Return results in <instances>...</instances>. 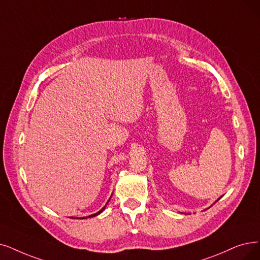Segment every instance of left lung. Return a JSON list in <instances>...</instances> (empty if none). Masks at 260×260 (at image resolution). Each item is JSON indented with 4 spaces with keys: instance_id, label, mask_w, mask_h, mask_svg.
Here are the masks:
<instances>
[{
    "instance_id": "1",
    "label": "left lung",
    "mask_w": 260,
    "mask_h": 260,
    "mask_svg": "<svg viewBox=\"0 0 260 260\" xmlns=\"http://www.w3.org/2000/svg\"><path fill=\"white\" fill-rule=\"evenodd\" d=\"M220 199H221V197H220ZM220 199H219V200H220ZM219 200H217V201H219ZM217 201H216V202H217Z\"/></svg>"
}]
</instances>
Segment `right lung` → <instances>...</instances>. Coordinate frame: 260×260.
<instances>
[{
	"label": "right lung",
	"instance_id": "obj_1",
	"mask_svg": "<svg viewBox=\"0 0 260 260\" xmlns=\"http://www.w3.org/2000/svg\"><path fill=\"white\" fill-rule=\"evenodd\" d=\"M110 201V200H109ZM109 201H108V203H109ZM108 203H107V205H108ZM105 208H106V206L105 207H103V208L100 210V211H98L97 213H95V214H91V215H88V217H92V216H96V215H98V214H100L103 210H105ZM87 217V216H86ZM86 217H81V219H86ZM72 219H74V217H72Z\"/></svg>",
	"mask_w": 260,
	"mask_h": 260
}]
</instances>
